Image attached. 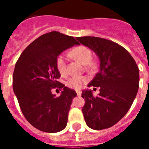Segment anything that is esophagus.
I'll list each match as a JSON object with an SVG mask.
<instances>
[{"mask_svg":"<svg viewBox=\"0 0 149 149\" xmlns=\"http://www.w3.org/2000/svg\"><path fill=\"white\" fill-rule=\"evenodd\" d=\"M76 93H77V95L80 96V95H81V93H82V92H81V90H76Z\"/></svg>","mask_w":149,"mask_h":149,"instance_id":"1","label":"esophagus"}]
</instances>
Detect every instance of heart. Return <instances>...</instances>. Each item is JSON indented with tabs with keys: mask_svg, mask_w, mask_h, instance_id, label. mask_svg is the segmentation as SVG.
I'll list each match as a JSON object with an SVG mask.
<instances>
[{
	"mask_svg": "<svg viewBox=\"0 0 149 149\" xmlns=\"http://www.w3.org/2000/svg\"><path fill=\"white\" fill-rule=\"evenodd\" d=\"M71 54L74 58L79 60L85 65L87 70H93L95 68V63L92 62L93 55L90 50L84 45H79L74 48L71 51ZM56 65L58 72L62 76H65L68 74L67 60L63 54L59 55L56 59ZM88 81L86 76H72L68 79L66 85L68 87L74 89H81Z\"/></svg>",
	"mask_w": 149,
	"mask_h": 149,
	"instance_id": "heart-1",
	"label": "heart"
}]
</instances>
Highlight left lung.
<instances>
[{"mask_svg":"<svg viewBox=\"0 0 149 149\" xmlns=\"http://www.w3.org/2000/svg\"><path fill=\"white\" fill-rule=\"evenodd\" d=\"M93 50L100 60V70L88 86L99 87L98 95L82 91V109L89 127L102 130L113 126L125 116L139 89V68L128 51L111 40L95 36L77 37Z\"/></svg>","mask_w":149,"mask_h":149,"instance_id":"1","label":"left lung"}]
</instances>
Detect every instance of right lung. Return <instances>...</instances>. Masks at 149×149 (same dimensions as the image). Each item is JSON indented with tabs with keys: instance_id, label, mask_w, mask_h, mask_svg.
<instances>
[{
	"instance_id": "1",
	"label": "right lung",
	"mask_w": 149,
	"mask_h": 149,
	"mask_svg": "<svg viewBox=\"0 0 149 149\" xmlns=\"http://www.w3.org/2000/svg\"><path fill=\"white\" fill-rule=\"evenodd\" d=\"M78 42L73 36L52 31L30 43L15 63L13 91L27 122L41 131L56 133L65 128L74 90L58 81L56 59L63 51ZM63 88L55 97L54 88Z\"/></svg>"
}]
</instances>
